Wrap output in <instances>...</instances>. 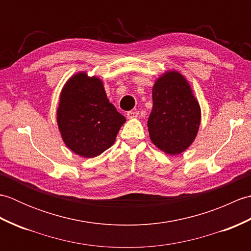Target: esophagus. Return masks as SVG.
Masks as SVG:
<instances>
[{"mask_svg":"<svg viewBox=\"0 0 251 251\" xmlns=\"http://www.w3.org/2000/svg\"><path fill=\"white\" fill-rule=\"evenodd\" d=\"M127 117H128V119H136V117L139 115V112L138 111H129V112H127Z\"/></svg>","mask_w":251,"mask_h":251,"instance_id":"obj_1","label":"esophagus"}]
</instances>
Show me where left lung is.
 <instances>
[{
  "label": "left lung",
  "mask_w": 251,
  "mask_h": 251,
  "mask_svg": "<svg viewBox=\"0 0 251 251\" xmlns=\"http://www.w3.org/2000/svg\"><path fill=\"white\" fill-rule=\"evenodd\" d=\"M148 128L153 145L169 155L184 152L201 124V106L189 82L178 71L165 72L154 83Z\"/></svg>",
  "instance_id": "1"
}]
</instances>
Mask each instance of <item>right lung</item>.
Returning a JSON list of instances; mask_svg holds the SVG:
<instances>
[{
    "mask_svg": "<svg viewBox=\"0 0 251 251\" xmlns=\"http://www.w3.org/2000/svg\"><path fill=\"white\" fill-rule=\"evenodd\" d=\"M126 122L106 97L97 76L78 72L60 93L57 124L65 145L82 157H96L113 146Z\"/></svg>",
    "mask_w": 251,
    "mask_h": 251,
    "instance_id": "add662e5",
    "label": "right lung"
}]
</instances>
